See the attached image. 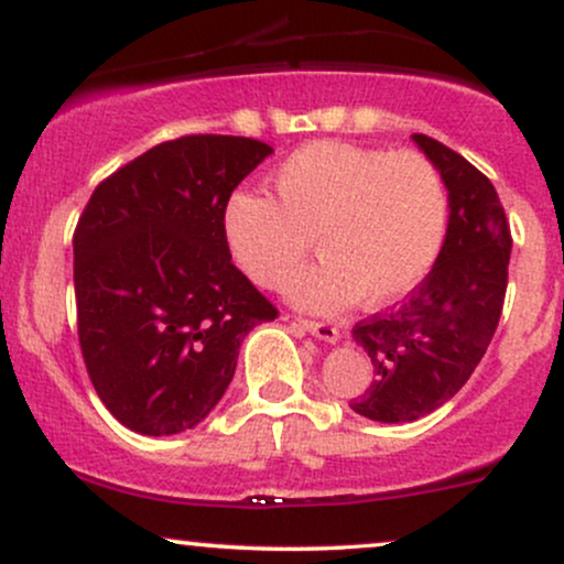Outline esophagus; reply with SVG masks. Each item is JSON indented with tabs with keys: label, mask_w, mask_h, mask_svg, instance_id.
I'll return each instance as SVG.
<instances>
[{
	"label": "esophagus",
	"mask_w": 564,
	"mask_h": 564,
	"mask_svg": "<svg viewBox=\"0 0 564 564\" xmlns=\"http://www.w3.org/2000/svg\"><path fill=\"white\" fill-rule=\"evenodd\" d=\"M296 323H300L304 332H310L313 336H318V339H323V341H336V339H339V328H336L334 323H328V321H307V318H300Z\"/></svg>",
	"instance_id": "1"
}]
</instances>
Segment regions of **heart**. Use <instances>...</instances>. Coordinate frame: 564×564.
I'll return each instance as SVG.
<instances>
[{
    "label": "heart",
    "instance_id": "heart-1",
    "mask_svg": "<svg viewBox=\"0 0 564 564\" xmlns=\"http://www.w3.org/2000/svg\"><path fill=\"white\" fill-rule=\"evenodd\" d=\"M270 187L273 198L241 191L228 200L225 243L257 286L281 289L307 260L313 238L323 262L291 286L304 307L403 300L443 243L448 193L419 151L307 142L278 164Z\"/></svg>",
    "mask_w": 564,
    "mask_h": 564
}]
</instances>
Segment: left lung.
<instances>
[{
    "label": "left lung",
    "instance_id": "obj_1",
    "mask_svg": "<svg viewBox=\"0 0 564 564\" xmlns=\"http://www.w3.org/2000/svg\"><path fill=\"white\" fill-rule=\"evenodd\" d=\"M448 187V230L430 275L387 313L355 323L373 381L349 408L416 422L467 384L494 339L509 281L511 232L494 183L448 145L413 134Z\"/></svg>",
    "mask_w": 564,
    "mask_h": 564
}]
</instances>
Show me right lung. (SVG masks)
I'll list each match as a JSON object with an SVG mask.
<instances>
[{
	"instance_id": "right-lung-1",
	"label": "right lung",
	"mask_w": 564,
	"mask_h": 564,
	"mask_svg": "<svg viewBox=\"0 0 564 564\" xmlns=\"http://www.w3.org/2000/svg\"><path fill=\"white\" fill-rule=\"evenodd\" d=\"M273 153L185 134L102 180L74 230L79 345L95 392L140 435H177L228 390L243 336L278 310L230 260L225 206Z\"/></svg>"
}]
</instances>
